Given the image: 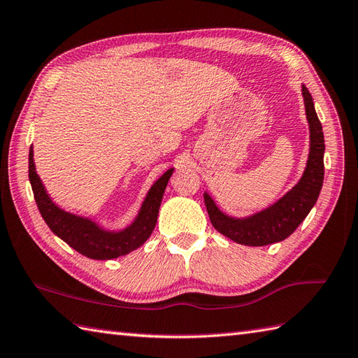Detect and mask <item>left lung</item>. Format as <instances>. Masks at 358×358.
Returning <instances> with one entry per match:
<instances>
[{
	"instance_id": "1",
	"label": "left lung",
	"mask_w": 358,
	"mask_h": 358,
	"mask_svg": "<svg viewBox=\"0 0 358 358\" xmlns=\"http://www.w3.org/2000/svg\"><path fill=\"white\" fill-rule=\"evenodd\" d=\"M303 97L310 130V149L303 177L289 192L268 208L242 219L220 211L208 192L203 195L213 227L228 239L248 247L281 242L301 225L317 203L324 180V135L312 96L304 85Z\"/></svg>"
}]
</instances>
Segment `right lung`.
<instances>
[{
	"label": "right lung",
	"mask_w": 358,
	"mask_h": 358,
	"mask_svg": "<svg viewBox=\"0 0 358 358\" xmlns=\"http://www.w3.org/2000/svg\"><path fill=\"white\" fill-rule=\"evenodd\" d=\"M173 169L166 171L152 185L139 213L129 227L117 231L105 229L88 217H82L59 208L49 197L34 163V149H29V181L38 211L52 233L80 255L97 261H107L129 255L149 239L157 225L159 205L167 181Z\"/></svg>",
	"instance_id": "right-lung-1"
}]
</instances>
